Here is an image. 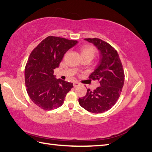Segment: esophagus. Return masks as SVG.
Returning a JSON list of instances; mask_svg holds the SVG:
<instances>
[{"mask_svg":"<svg viewBox=\"0 0 152 152\" xmlns=\"http://www.w3.org/2000/svg\"><path fill=\"white\" fill-rule=\"evenodd\" d=\"M73 84H74V87H78L80 85V83L78 82H74Z\"/></svg>","mask_w":152,"mask_h":152,"instance_id":"1","label":"esophagus"}]
</instances>
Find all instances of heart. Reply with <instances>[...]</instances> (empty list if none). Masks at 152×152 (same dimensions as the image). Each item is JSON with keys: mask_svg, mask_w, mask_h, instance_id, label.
I'll list each match as a JSON object with an SVG mask.
<instances>
[{"mask_svg": "<svg viewBox=\"0 0 152 152\" xmlns=\"http://www.w3.org/2000/svg\"><path fill=\"white\" fill-rule=\"evenodd\" d=\"M80 51L83 59L89 58V59H92L96 56L97 50H96V48L94 46L86 44L83 45L80 48Z\"/></svg>", "mask_w": 152, "mask_h": 152, "instance_id": "b5f03b06", "label": "heart"}]
</instances>
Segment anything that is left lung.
I'll list each match as a JSON object with an SVG mask.
<instances>
[{"label": "left lung", "instance_id": "8db88e82", "mask_svg": "<svg viewBox=\"0 0 152 152\" xmlns=\"http://www.w3.org/2000/svg\"><path fill=\"white\" fill-rule=\"evenodd\" d=\"M101 52V59L89 79L98 80L100 86L79 98L80 105L88 112L99 114L108 111L117 102L124 84L125 74L120 58L114 48L100 38H85Z\"/></svg>", "mask_w": 152, "mask_h": 152}]
</instances>
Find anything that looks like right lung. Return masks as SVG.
Instances as JSON below:
<instances>
[{
    "mask_svg": "<svg viewBox=\"0 0 152 152\" xmlns=\"http://www.w3.org/2000/svg\"><path fill=\"white\" fill-rule=\"evenodd\" d=\"M77 40L50 36L32 51L25 68L27 92L35 104L44 110L62 106L73 83L57 80L53 70L59 67L64 53Z\"/></svg>",
    "mask_w": 152,
    "mask_h": 152,
    "instance_id": "obj_1",
    "label": "right lung"
}]
</instances>
